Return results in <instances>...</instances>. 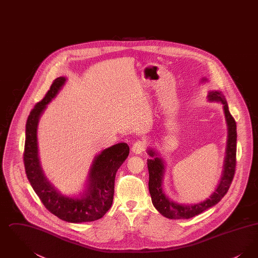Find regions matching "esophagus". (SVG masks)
Masks as SVG:
<instances>
[{"instance_id":"34e87169","label":"esophagus","mask_w":258,"mask_h":258,"mask_svg":"<svg viewBox=\"0 0 258 258\" xmlns=\"http://www.w3.org/2000/svg\"><path fill=\"white\" fill-rule=\"evenodd\" d=\"M145 148H146V143L144 141L138 140L134 144V146L132 148V151L135 155H140L145 151Z\"/></svg>"}]
</instances>
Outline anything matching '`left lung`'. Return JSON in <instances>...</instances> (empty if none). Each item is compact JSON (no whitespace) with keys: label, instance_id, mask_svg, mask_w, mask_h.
Returning a JSON list of instances; mask_svg holds the SVG:
<instances>
[{"label":"left lung","instance_id":"8db88e82","mask_svg":"<svg viewBox=\"0 0 258 258\" xmlns=\"http://www.w3.org/2000/svg\"><path fill=\"white\" fill-rule=\"evenodd\" d=\"M207 98L209 101H216L222 104L227 125V142L221 180L215 191L208 198L195 204H179L171 200L164 194L162 188L163 176L165 173V162L155 148H148V155L152 158L151 160H147L149 191L152 197V202L155 208L163 217L170 220L190 219L206 211L207 209L215 206L228 191V188L233 180L236 167V122L229 112L227 101L221 92L210 91Z\"/></svg>","mask_w":258,"mask_h":258}]
</instances>
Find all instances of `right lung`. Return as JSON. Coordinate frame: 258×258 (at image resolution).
<instances>
[{
    "label": "right lung",
    "instance_id": "right-lung-1",
    "mask_svg": "<svg viewBox=\"0 0 258 258\" xmlns=\"http://www.w3.org/2000/svg\"><path fill=\"white\" fill-rule=\"evenodd\" d=\"M68 78L54 80L43 99L31 111L26 123L24 165L27 178L45 208L62 221L81 223L97 221L110 209L114 196L116 172L126 160L130 147L117 143L102 150L95 157L88 173L85 188L79 196L62 195L50 183L40 165L37 146L39 119L52 99L57 97Z\"/></svg>",
    "mask_w": 258,
    "mask_h": 258
}]
</instances>
